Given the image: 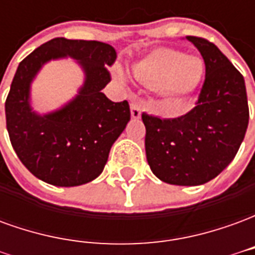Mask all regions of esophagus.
<instances>
[{
	"mask_svg": "<svg viewBox=\"0 0 255 255\" xmlns=\"http://www.w3.org/2000/svg\"><path fill=\"white\" fill-rule=\"evenodd\" d=\"M140 115H142L140 106H139L136 102H132V104H131V117H132V119H139Z\"/></svg>",
	"mask_w": 255,
	"mask_h": 255,
	"instance_id": "34e87169",
	"label": "esophagus"
}]
</instances>
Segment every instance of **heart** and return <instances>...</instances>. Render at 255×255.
<instances>
[{
	"mask_svg": "<svg viewBox=\"0 0 255 255\" xmlns=\"http://www.w3.org/2000/svg\"><path fill=\"white\" fill-rule=\"evenodd\" d=\"M135 78L154 87H160L171 97L191 94L201 82L203 64L195 56H183L172 49H157L132 65ZM120 82L126 80L120 68L115 69Z\"/></svg>",
	"mask_w": 255,
	"mask_h": 255,
	"instance_id": "b5f03b06",
	"label": "heart"
}]
</instances>
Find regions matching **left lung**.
Returning <instances> with one entry per match:
<instances>
[{"label": "left lung", "instance_id": "left-lung-1", "mask_svg": "<svg viewBox=\"0 0 255 255\" xmlns=\"http://www.w3.org/2000/svg\"><path fill=\"white\" fill-rule=\"evenodd\" d=\"M187 39L206 68L195 108L176 119L142 115L150 169L175 186H199L220 175L238 153L249 124L241 72L214 43L198 36Z\"/></svg>", "mask_w": 255, "mask_h": 255}]
</instances>
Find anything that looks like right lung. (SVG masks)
Listing matches in <instances>:
<instances>
[{
	"mask_svg": "<svg viewBox=\"0 0 255 255\" xmlns=\"http://www.w3.org/2000/svg\"><path fill=\"white\" fill-rule=\"evenodd\" d=\"M69 57L85 73L76 97L41 115L30 106V83L52 59ZM116 50L104 42L54 38L19 64L5 102L10 143L28 171L58 187L93 182L105 168L112 144L131 119L127 101L112 102L102 89L111 82L106 65Z\"/></svg>",
	"mask_w": 255,
	"mask_h": 255,
	"instance_id": "obj_1",
	"label": "right lung"
}]
</instances>
